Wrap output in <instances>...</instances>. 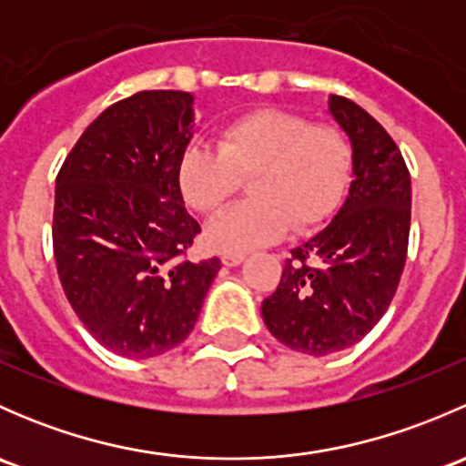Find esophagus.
I'll return each mask as SVG.
<instances>
[{
	"instance_id": "obj_1",
	"label": "esophagus",
	"mask_w": 466,
	"mask_h": 466,
	"mask_svg": "<svg viewBox=\"0 0 466 466\" xmlns=\"http://www.w3.org/2000/svg\"><path fill=\"white\" fill-rule=\"evenodd\" d=\"M246 259V255H241V252H228V255H223V263L225 266H238V263H243Z\"/></svg>"
}]
</instances>
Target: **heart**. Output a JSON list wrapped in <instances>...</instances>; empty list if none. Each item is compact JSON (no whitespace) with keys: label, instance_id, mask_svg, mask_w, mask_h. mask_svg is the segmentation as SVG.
<instances>
[{"label":"heart","instance_id":"heart-1","mask_svg":"<svg viewBox=\"0 0 466 466\" xmlns=\"http://www.w3.org/2000/svg\"><path fill=\"white\" fill-rule=\"evenodd\" d=\"M216 146L191 144L177 164L182 196L200 214H218L250 177L252 198L207 228L218 252H250L322 225L340 205L351 173V146L336 126L275 107L246 112L218 130Z\"/></svg>","mask_w":466,"mask_h":466}]
</instances>
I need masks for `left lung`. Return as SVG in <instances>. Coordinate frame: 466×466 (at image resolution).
I'll use <instances>...</instances> for the list:
<instances>
[{"mask_svg": "<svg viewBox=\"0 0 466 466\" xmlns=\"http://www.w3.org/2000/svg\"><path fill=\"white\" fill-rule=\"evenodd\" d=\"M329 110L351 139L354 180L336 218L290 250L263 299L268 331L295 351L327 356L356 345L388 311L408 255L410 173L388 130L345 96Z\"/></svg>", "mask_w": 466, "mask_h": 466, "instance_id": "8db88e82", "label": "left lung"}]
</instances>
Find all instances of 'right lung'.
<instances>
[{"mask_svg": "<svg viewBox=\"0 0 466 466\" xmlns=\"http://www.w3.org/2000/svg\"><path fill=\"white\" fill-rule=\"evenodd\" d=\"M194 96L144 89L103 110L56 177L54 257L78 320L106 350L150 359L194 329L220 259H187L200 225L177 164Z\"/></svg>", "mask_w": 466, "mask_h": 466, "instance_id": "right-lung-1", "label": "right lung"}]
</instances>
